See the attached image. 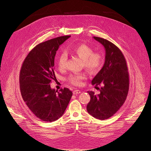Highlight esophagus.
Returning <instances> with one entry per match:
<instances>
[{
	"instance_id": "34e87169",
	"label": "esophagus",
	"mask_w": 151,
	"mask_h": 151,
	"mask_svg": "<svg viewBox=\"0 0 151 151\" xmlns=\"http://www.w3.org/2000/svg\"><path fill=\"white\" fill-rule=\"evenodd\" d=\"M73 93L74 95H77V94H79V93H81V91H80L79 90H75L73 92Z\"/></svg>"
}]
</instances>
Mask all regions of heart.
<instances>
[{
  "label": "heart",
  "mask_w": 151,
  "mask_h": 151,
  "mask_svg": "<svg viewBox=\"0 0 151 151\" xmlns=\"http://www.w3.org/2000/svg\"><path fill=\"white\" fill-rule=\"evenodd\" d=\"M68 52L71 55H75L83 59L84 67L90 72H96L101 67L103 63V58L101 55L94 53L92 48L86 44H78ZM67 61V56L65 53H61L58 59V67L61 70L65 69ZM86 78L84 73L72 74L68 78V81L75 86H81L83 80Z\"/></svg>",
  "instance_id": "heart-1"
}]
</instances>
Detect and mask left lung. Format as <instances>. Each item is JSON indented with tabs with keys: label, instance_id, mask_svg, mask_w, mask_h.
Returning <instances> with one entry per match:
<instances>
[{
	"label": "left lung",
	"instance_id": "1",
	"mask_svg": "<svg viewBox=\"0 0 151 151\" xmlns=\"http://www.w3.org/2000/svg\"><path fill=\"white\" fill-rule=\"evenodd\" d=\"M93 38L105 48V63L92 81L99 88L100 93L95 95L88 91L90 101L87 105L89 114L101 120L113 116L125 102L129 87V75L126 60L119 48L107 39Z\"/></svg>",
	"mask_w": 151,
	"mask_h": 151
}]
</instances>
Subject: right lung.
<instances>
[{
  "instance_id": "right-lung-1",
  "label": "right lung",
  "mask_w": 151,
  "mask_h": 151,
  "mask_svg": "<svg viewBox=\"0 0 151 151\" xmlns=\"http://www.w3.org/2000/svg\"><path fill=\"white\" fill-rule=\"evenodd\" d=\"M70 37L60 36L37 44L25 58L20 71V90L24 101L36 116L45 122L61 117L73 95L68 88L58 92L50 85L56 79L54 68L56 51Z\"/></svg>"
}]
</instances>
